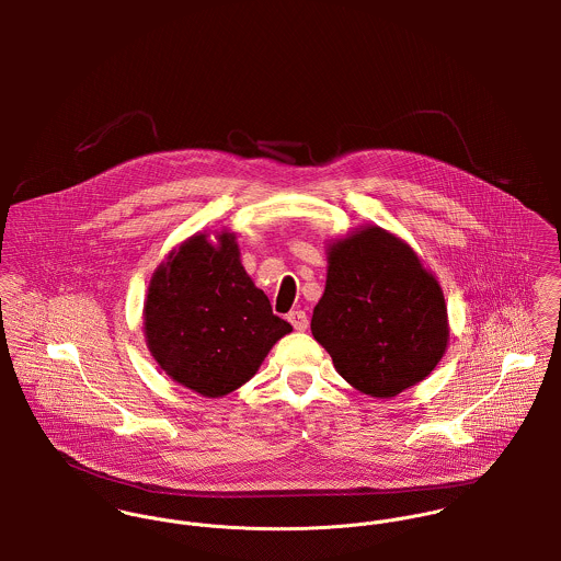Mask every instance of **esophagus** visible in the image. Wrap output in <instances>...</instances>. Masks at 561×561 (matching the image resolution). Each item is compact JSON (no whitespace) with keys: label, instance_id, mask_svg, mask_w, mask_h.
<instances>
[{"label":"esophagus","instance_id":"34e87169","mask_svg":"<svg viewBox=\"0 0 561 561\" xmlns=\"http://www.w3.org/2000/svg\"><path fill=\"white\" fill-rule=\"evenodd\" d=\"M287 320H289V323H291L298 332H305L307 325H309V318H307L305 311H291V313L287 316Z\"/></svg>","mask_w":561,"mask_h":561}]
</instances>
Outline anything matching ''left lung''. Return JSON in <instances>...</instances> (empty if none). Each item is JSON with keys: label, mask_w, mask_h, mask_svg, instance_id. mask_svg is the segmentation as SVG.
<instances>
[{"label": "left lung", "mask_w": 561, "mask_h": 561, "mask_svg": "<svg viewBox=\"0 0 561 561\" xmlns=\"http://www.w3.org/2000/svg\"><path fill=\"white\" fill-rule=\"evenodd\" d=\"M311 332L356 391L391 400L445 356L449 320L436 276L396 233L367 225L325 248Z\"/></svg>", "instance_id": "1"}]
</instances>
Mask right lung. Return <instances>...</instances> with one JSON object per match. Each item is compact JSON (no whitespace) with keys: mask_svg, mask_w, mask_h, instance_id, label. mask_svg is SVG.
I'll return each instance as SVG.
<instances>
[{"mask_svg":"<svg viewBox=\"0 0 561 561\" xmlns=\"http://www.w3.org/2000/svg\"><path fill=\"white\" fill-rule=\"evenodd\" d=\"M291 330L245 274L233 231L181 241L151 276L147 347L168 378L203 398L240 389Z\"/></svg>","mask_w":561,"mask_h":561,"instance_id":"obj_1","label":"right lung"}]
</instances>
